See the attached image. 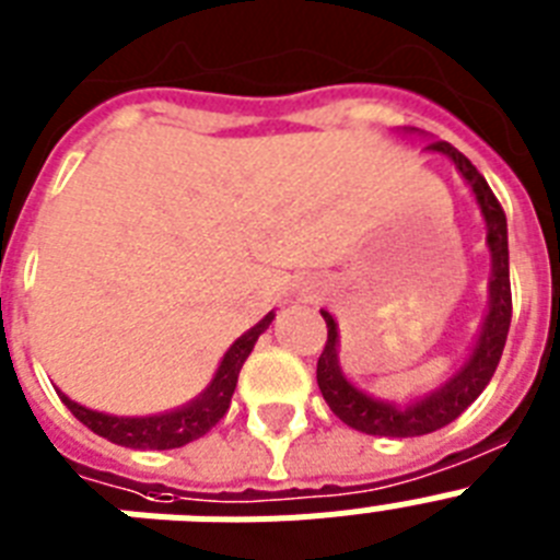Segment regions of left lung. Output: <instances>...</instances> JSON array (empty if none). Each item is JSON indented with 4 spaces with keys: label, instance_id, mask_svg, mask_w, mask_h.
Instances as JSON below:
<instances>
[{
    "label": "left lung",
    "instance_id": "obj_1",
    "mask_svg": "<svg viewBox=\"0 0 560 560\" xmlns=\"http://www.w3.org/2000/svg\"><path fill=\"white\" fill-rule=\"evenodd\" d=\"M431 152H442L445 158L454 160L459 174L474 191L476 202L482 208V217L488 222V247H490V301L488 315H485L482 332L476 338V347L465 366L442 383L440 388L428 392L420 400L408 402V406H397V402L377 400V397L366 395L358 386L343 377L338 366V324L332 315L324 310V320H327V343L318 358V388L327 406L332 408V415L338 420L347 422L354 431L372 436H422L431 434L436 428L448 425L456 417L482 395L485 386L493 377L495 366L502 361L504 340H508L510 315H513V295H510V253H508V220L499 206L495 194L490 191L488 179L476 172V165L470 163L459 149H454L445 140L428 143Z\"/></svg>",
    "mask_w": 560,
    "mask_h": 560
}]
</instances>
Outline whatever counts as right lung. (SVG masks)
I'll use <instances>...</instances> for the list:
<instances>
[{
  "mask_svg": "<svg viewBox=\"0 0 560 560\" xmlns=\"http://www.w3.org/2000/svg\"><path fill=\"white\" fill-rule=\"evenodd\" d=\"M270 320H273V313H267L256 327L247 329V332L228 349L220 369L213 374V381L208 383V388L197 397V400L186 402L183 408H174V411H165V415L112 417L101 415V411H92V408L78 406L75 400H70V397L61 395V392H58V397H61V402L70 408L75 420H81L90 428L92 434L104 436V440L115 442V445L140 451L183 448L188 442L208 434V431L225 417V411L231 408L233 388H236V381H240L242 363H245L247 354L253 352L259 335L270 327Z\"/></svg>",
  "mask_w": 560,
  "mask_h": 560,
  "instance_id": "1",
  "label": "right lung"
}]
</instances>
